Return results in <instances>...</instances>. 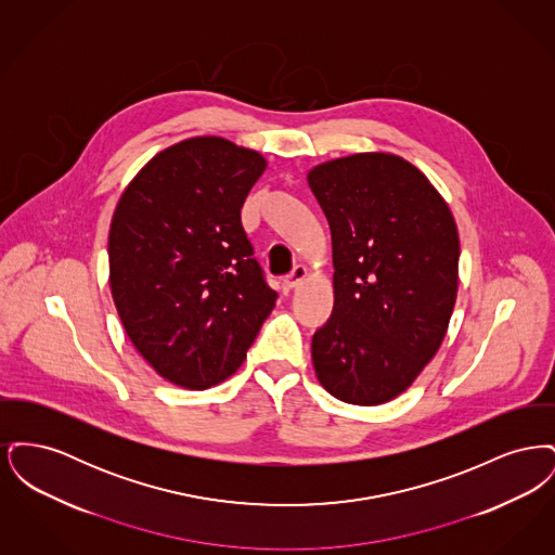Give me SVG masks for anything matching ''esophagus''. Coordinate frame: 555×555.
I'll return each mask as SVG.
<instances>
[{
    "label": "esophagus",
    "instance_id": "obj_1",
    "mask_svg": "<svg viewBox=\"0 0 555 555\" xmlns=\"http://www.w3.org/2000/svg\"><path fill=\"white\" fill-rule=\"evenodd\" d=\"M308 276V268L306 266H295L289 276L283 279V289L293 291L295 287H299Z\"/></svg>",
    "mask_w": 555,
    "mask_h": 555
}]
</instances>
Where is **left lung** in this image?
I'll return each instance as SVG.
<instances>
[{"label": "left lung", "mask_w": 555, "mask_h": 555, "mask_svg": "<svg viewBox=\"0 0 555 555\" xmlns=\"http://www.w3.org/2000/svg\"><path fill=\"white\" fill-rule=\"evenodd\" d=\"M333 241V314L312 337L320 385L356 405L401 396L435 358L457 297L460 237L412 162L366 152L308 172Z\"/></svg>", "instance_id": "1"}]
</instances>
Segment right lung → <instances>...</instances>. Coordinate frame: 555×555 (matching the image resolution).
<instances>
[{
	"label": "right lung",
	"instance_id": "right-lung-1",
	"mask_svg": "<svg viewBox=\"0 0 555 555\" xmlns=\"http://www.w3.org/2000/svg\"><path fill=\"white\" fill-rule=\"evenodd\" d=\"M268 162L224 137L162 150L122 191L107 235L122 326L162 378L208 389L237 372L272 312L241 208Z\"/></svg>",
	"mask_w": 555,
	"mask_h": 555
}]
</instances>
